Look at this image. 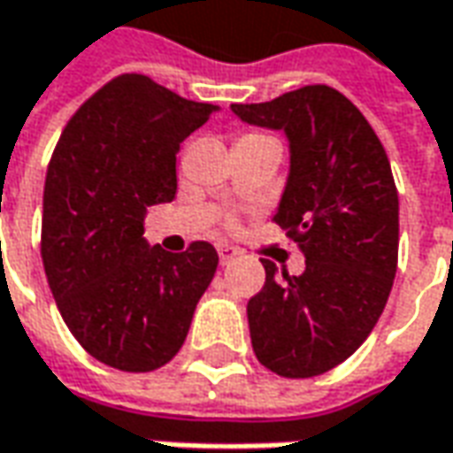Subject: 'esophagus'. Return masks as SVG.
I'll use <instances>...</instances> for the list:
<instances>
[{
  "mask_svg": "<svg viewBox=\"0 0 453 453\" xmlns=\"http://www.w3.org/2000/svg\"><path fill=\"white\" fill-rule=\"evenodd\" d=\"M217 251H219L221 264H229V262H234L236 257H239V249L229 247V244H219V247H217Z\"/></svg>",
  "mask_w": 453,
  "mask_h": 453,
  "instance_id": "esophagus-1",
  "label": "esophagus"
}]
</instances>
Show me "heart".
I'll use <instances>...</instances> for the list:
<instances>
[{"mask_svg": "<svg viewBox=\"0 0 453 453\" xmlns=\"http://www.w3.org/2000/svg\"><path fill=\"white\" fill-rule=\"evenodd\" d=\"M249 136H264V134H257V132H249V134H244L242 139H249Z\"/></svg>", "mask_w": 453, "mask_h": 453, "instance_id": "b5f03b06", "label": "heart"}]
</instances>
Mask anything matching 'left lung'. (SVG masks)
Returning <instances> with one entry per match:
<instances>
[{
	"instance_id": "1",
	"label": "left lung",
	"mask_w": 453,
	"mask_h": 453,
	"mask_svg": "<svg viewBox=\"0 0 453 453\" xmlns=\"http://www.w3.org/2000/svg\"><path fill=\"white\" fill-rule=\"evenodd\" d=\"M239 119L284 129L291 169L274 221L306 259L276 274L247 304L257 359L287 379L347 361L372 334L399 262V194L384 144L342 92L309 84L262 104H232Z\"/></svg>"
}]
</instances>
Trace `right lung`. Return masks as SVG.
Wrapping results in <instances>:
<instances>
[{
    "instance_id": "1",
    "label": "right lung",
    "mask_w": 453,
    "mask_h": 453,
    "mask_svg": "<svg viewBox=\"0 0 453 453\" xmlns=\"http://www.w3.org/2000/svg\"><path fill=\"white\" fill-rule=\"evenodd\" d=\"M214 104L144 74L94 92L54 147L42 214V259L64 324L119 372H154L177 357L219 254L191 242L169 254L144 242L147 206L177 194V151Z\"/></svg>"
}]
</instances>
